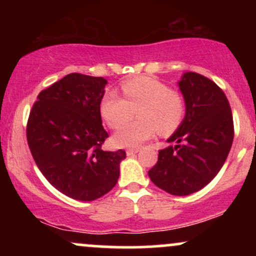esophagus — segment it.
<instances>
[{"label":"esophagus","instance_id":"obj_1","mask_svg":"<svg viewBox=\"0 0 256 256\" xmlns=\"http://www.w3.org/2000/svg\"><path fill=\"white\" fill-rule=\"evenodd\" d=\"M138 152H140L138 149H128V150H126V155H128V156H134V155L137 154Z\"/></svg>","mask_w":256,"mask_h":256}]
</instances>
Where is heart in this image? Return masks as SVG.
<instances>
[{
	"label": "heart",
	"mask_w": 256,
	"mask_h": 256,
	"mask_svg": "<svg viewBox=\"0 0 256 256\" xmlns=\"http://www.w3.org/2000/svg\"><path fill=\"white\" fill-rule=\"evenodd\" d=\"M124 98L114 91L104 96L100 110L112 128L128 121L138 110L136 122L120 126L113 142L122 148H138L158 131L171 134L183 122L186 104L184 96L152 77H140L122 84Z\"/></svg>",
	"instance_id": "b5f03b06"
}]
</instances>
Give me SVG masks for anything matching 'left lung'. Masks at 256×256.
Instances as JSON below:
<instances>
[{
    "mask_svg": "<svg viewBox=\"0 0 256 256\" xmlns=\"http://www.w3.org/2000/svg\"><path fill=\"white\" fill-rule=\"evenodd\" d=\"M186 112L167 140L176 146L158 150L148 172L160 189L176 196L198 192L218 174L234 140V119L224 91L204 76L184 73L179 80Z\"/></svg>",
    "mask_w": 256,
    "mask_h": 256,
    "instance_id": "left-lung-1",
    "label": "left lung"
}]
</instances>
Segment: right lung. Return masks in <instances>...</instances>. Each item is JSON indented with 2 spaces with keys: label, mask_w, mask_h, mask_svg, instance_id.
<instances>
[{
  "label": "right lung",
  "mask_w": 256,
  "mask_h": 256,
  "mask_svg": "<svg viewBox=\"0 0 256 256\" xmlns=\"http://www.w3.org/2000/svg\"><path fill=\"white\" fill-rule=\"evenodd\" d=\"M107 80L71 73L42 90L26 128L34 162L55 189L79 201H94L116 186L122 149L102 150L108 137L101 104Z\"/></svg>",
  "instance_id": "1"
}]
</instances>
